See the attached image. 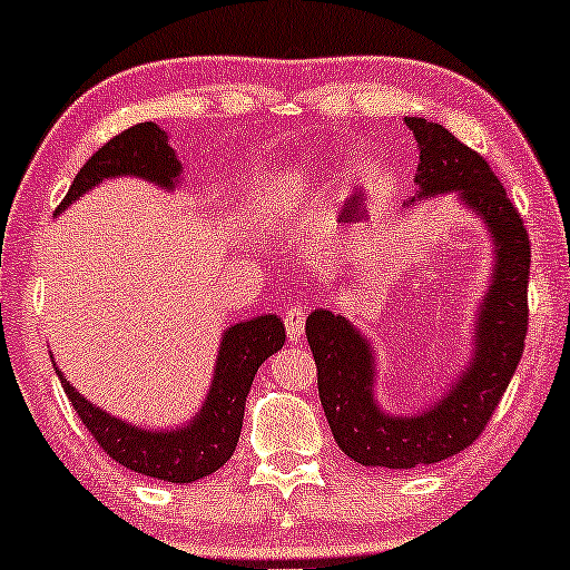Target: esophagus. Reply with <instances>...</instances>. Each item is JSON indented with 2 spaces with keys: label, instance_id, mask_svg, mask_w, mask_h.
Here are the masks:
<instances>
[{
  "label": "esophagus",
  "instance_id": "34e87169",
  "mask_svg": "<svg viewBox=\"0 0 570 570\" xmlns=\"http://www.w3.org/2000/svg\"><path fill=\"white\" fill-rule=\"evenodd\" d=\"M306 314L308 308L303 306V303H291V306L285 308V330H287V337L293 340V343H298L301 335H303V324H306Z\"/></svg>",
  "mask_w": 570,
  "mask_h": 570
}]
</instances>
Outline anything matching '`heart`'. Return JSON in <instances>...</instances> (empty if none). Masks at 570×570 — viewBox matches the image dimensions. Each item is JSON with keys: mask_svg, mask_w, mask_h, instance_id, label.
Returning a JSON list of instances; mask_svg holds the SVG:
<instances>
[{"mask_svg": "<svg viewBox=\"0 0 570 570\" xmlns=\"http://www.w3.org/2000/svg\"><path fill=\"white\" fill-rule=\"evenodd\" d=\"M279 198H283V188H275V190H272V194L267 196V204H264V209H269V206H272V209H275V206L279 204Z\"/></svg>", "mask_w": 570, "mask_h": 570, "instance_id": "obj_1", "label": "heart"}]
</instances>
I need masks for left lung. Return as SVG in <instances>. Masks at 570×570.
I'll return each instance as SVG.
<instances>
[{"label": "left lung", "instance_id": "left-lung-1", "mask_svg": "<svg viewBox=\"0 0 570 570\" xmlns=\"http://www.w3.org/2000/svg\"><path fill=\"white\" fill-rule=\"evenodd\" d=\"M419 144L411 202L458 190L484 219L494 240V277L476 322V353L453 390L416 416H393L374 401V353L368 340L327 308L306 320L316 384L330 430L345 455L376 469H416L461 453L484 432L523 353L529 330V233L482 154L424 117H405Z\"/></svg>", "mask_w": 570, "mask_h": 570}]
</instances>
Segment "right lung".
<instances>
[{
  "instance_id": "add662e5",
  "label": "right lung",
  "mask_w": 570,
  "mask_h": 570,
  "mask_svg": "<svg viewBox=\"0 0 570 570\" xmlns=\"http://www.w3.org/2000/svg\"><path fill=\"white\" fill-rule=\"evenodd\" d=\"M117 175L144 177L167 190L177 186L180 161L173 146L167 144V132L157 128V122H138L122 130L120 136L109 138L80 167L68 196L57 206V214L78 202L86 190ZM283 345L285 324L275 314L233 324L222 335L209 395L194 421L180 430H140V426L125 424L122 419L109 416L107 411L86 401L59 368L57 376L83 426L112 461L136 474L165 479L173 484H190L214 474L230 461L240 438L246 395L258 366Z\"/></svg>"
}]
</instances>
